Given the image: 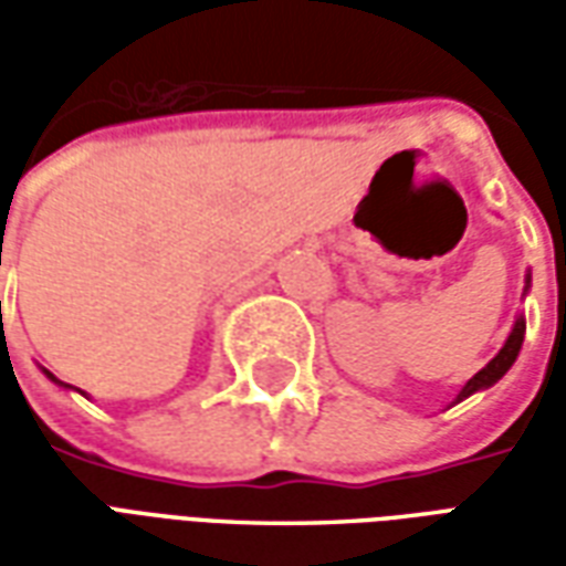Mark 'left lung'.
<instances>
[{
	"mask_svg": "<svg viewBox=\"0 0 566 566\" xmlns=\"http://www.w3.org/2000/svg\"><path fill=\"white\" fill-rule=\"evenodd\" d=\"M527 284H531V275H527ZM522 343H524V318H522V315H518V321H515V327H512L506 345L500 348L494 360H488L485 367L479 369L473 379L463 385L461 394H458V400H454V403H461L463 397H470V394H475V391H485V388H491L494 381L503 379V376H506V369H510L512 364H515V357H518V352H522Z\"/></svg>",
	"mask_w": 566,
	"mask_h": 566,
	"instance_id": "obj_1",
	"label": "left lung"
}]
</instances>
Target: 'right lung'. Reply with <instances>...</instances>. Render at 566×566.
Segmentation results:
<instances>
[{"label": "right lung", "instance_id": "1", "mask_svg": "<svg viewBox=\"0 0 566 566\" xmlns=\"http://www.w3.org/2000/svg\"><path fill=\"white\" fill-rule=\"evenodd\" d=\"M44 376H48V379H51V381H56V385H63V388H72V385H66V381H60L54 376V373H48V369H44Z\"/></svg>", "mask_w": 566, "mask_h": 566}]
</instances>
